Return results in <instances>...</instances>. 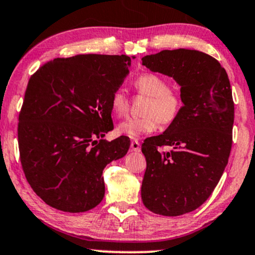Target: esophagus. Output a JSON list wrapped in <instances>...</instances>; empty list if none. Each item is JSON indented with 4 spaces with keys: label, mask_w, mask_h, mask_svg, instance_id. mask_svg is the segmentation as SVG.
Returning <instances> with one entry per match:
<instances>
[{
    "label": "esophagus",
    "mask_w": 255,
    "mask_h": 255,
    "mask_svg": "<svg viewBox=\"0 0 255 255\" xmlns=\"http://www.w3.org/2000/svg\"><path fill=\"white\" fill-rule=\"evenodd\" d=\"M130 149L133 152H140L141 151V147H140V142L137 140H133L130 142Z\"/></svg>",
    "instance_id": "34e87169"
}]
</instances>
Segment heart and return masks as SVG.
Listing matches in <instances>:
<instances>
[{"label":"heart","instance_id":"1","mask_svg":"<svg viewBox=\"0 0 255 255\" xmlns=\"http://www.w3.org/2000/svg\"><path fill=\"white\" fill-rule=\"evenodd\" d=\"M139 94L148 97L141 118H129L119 125L120 134L136 139L142 134L153 133L158 124L171 125L182 110V97L171 90L168 82L155 73H142L134 81ZM113 113L119 118L127 115L129 110V100L124 89H116L110 98Z\"/></svg>","mask_w":255,"mask_h":255}]
</instances>
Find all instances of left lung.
<instances>
[{"instance_id": "left-lung-1", "label": "left lung", "mask_w": 255, "mask_h": 255, "mask_svg": "<svg viewBox=\"0 0 255 255\" xmlns=\"http://www.w3.org/2000/svg\"><path fill=\"white\" fill-rule=\"evenodd\" d=\"M142 65L172 77L183 107L160 135L141 146L146 172L143 205L162 216H179L209 198L228 164L234 102L226 70L215 58L196 50H164L145 56ZM164 145L173 149L161 151Z\"/></svg>"}]
</instances>
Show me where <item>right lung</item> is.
<instances>
[{
	"label": "right lung",
	"mask_w": 255,
	"mask_h": 255,
	"mask_svg": "<svg viewBox=\"0 0 255 255\" xmlns=\"http://www.w3.org/2000/svg\"><path fill=\"white\" fill-rule=\"evenodd\" d=\"M134 58V57H133ZM125 54H78L47 61L29 78L19 116L27 182L46 204L83 213L104 197L103 170L125 157L128 136L110 141V98L129 73Z\"/></svg>",
	"instance_id": "1"
}]
</instances>
